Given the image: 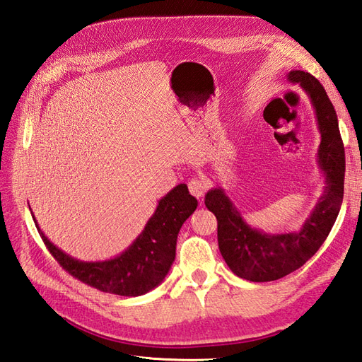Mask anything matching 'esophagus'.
<instances>
[{
	"label": "esophagus",
	"mask_w": 362,
	"mask_h": 362,
	"mask_svg": "<svg viewBox=\"0 0 362 362\" xmlns=\"http://www.w3.org/2000/svg\"><path fill=\"white\" fill-rule=\"evenodd\" d=\"M206 190H208V181L205 178L193 177L189 181V192L194 196V198H202Z\"/></svg>",
	"instance_id": "obj_1"
}]
</instances>
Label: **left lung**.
<instances>
[{
    "instance_id": "obj_1",
    "label": "left lung",
    "mask_w": 362,
    "mask_h": 362,
    "mask_svg": "<svg viewBox=\"0 0 362 362\" xmlns=\"http://www.w3.org/2000/svg\"><path fill=\"white\" fill-rule=\"evenodd\" d=\"M287 81L299 84L310 96L322 136L317 163L326 185L311 216L299 231L267 234L246 223L222 187L205 194V206L217 218V242L225 262L237 276L252 282L276 281L302 267L329 235L343 202L346 160L334 105L311 74L290 71Z\"/></svg>"
}]
</instances>
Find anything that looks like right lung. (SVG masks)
<instances>
[{"instance_id":"add662e5","label":"right lung","mask_w":362,"mask_h":362,"mask_svg":"<svg viewBox=\"0 0 362 362\" xmlns=\"http://www.w3.org/2000/svg\"><path fill=\"white\" fill-rule=\"evenodd\" d=\"M198 201L185 184H178L158 201L144 231L122 254L105 261H80L57 246L42 233L43 243L59 264L81 282L96 290L119 296H141L164 281L175 261L177 238L182 223L193 214Z\"/></svg>"}]
</instances>
